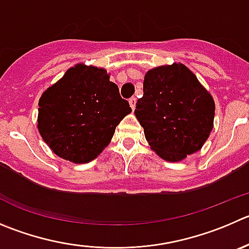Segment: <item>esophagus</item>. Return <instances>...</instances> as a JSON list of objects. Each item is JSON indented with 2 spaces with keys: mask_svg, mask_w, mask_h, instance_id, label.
<instances>
[{
  "mask_svg": "<svg viewBox=\"0 0 249 249\" xmlns=\"http://www.w3.org/2000/svg\"><path fill=\"white\" fill-rule=\"evenodd\" d=\"M136 98H131V99H129V101H128V103H129V106H131V108H132V110H134V108H136Z\"/></svg>",
  "mask_w": 249,
  "mask_h": 249,
  "instance_id": "obj_1",
  "label": "esophagus"
}]
</instances>
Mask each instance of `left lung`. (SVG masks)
<instances>
[{"instance_id": "1", "label": "left lung", "mask_w": 249, "mask_h": 249, "mask_svg": "<svg viewBox=\"0 0 249 249\" xmlns=\"http://www.w3.org/2000/svg\"><path fill=\"white\" fill-rule=\"evenodd\" d=\"M136 115L151 150L178 162L202 149L214 127L212 94L183 63L159 66L144 75Z\"/></svg>"}]
</instances>
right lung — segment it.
<instances>
[{
	"label": "right lung",
	"mask_w": 249,
	"mask_h": 249,
	"mask_svg": "<svg viewBox=\"0 0 249 249\" xmlns=\"http://www.w3.org/2000/svg\"><path fill=\"white\" fill-rule=\"evenodd\" d=\"M131 112L105 68L77 63L40 96L37 131L52 153L87 164L103 153Z\"/></svg>",
	"instance_id": "obj_1"
}]
</instances>
